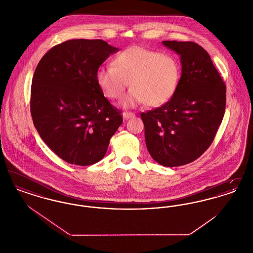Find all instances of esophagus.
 <instances>
[{"mask_svg": "<svg viewBox=\"0 0 253 253\" xmlns=\"http://www.w3.org/2000/svg\"><path fill=\"white\" fill-rule=\"evenodd\" d=\"M122 116H123V118L125 120H129V119H132V118L134 117V114L132 113V112H123Z\"/></svg>", "mask_w": 253, "mask_h": 253, "instance_id": "esophagus-1", "label": "esophagus"}]
</instances>
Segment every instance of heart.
Wrapping results in <instances>:
<instances>
[{"instance_id":"b5f03b06","label":"heart","mask_w":253,"mask_h":253,"mask_svg":"<svg viewBox=\"0 0 253 253\" xmlns=\"http://www.w3.org/2000/svg\"><path fill=\"white\" fill-rule=\"evenodd\" d=\"M180 80V65L169 53L131 46L119 53L113 66H102L96 84L110 99H120L128 84L132 88L121 102L124 108L147 103L159 107L173 96Z\"/></svg>"}]
</instances>
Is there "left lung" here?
Instances as JSON below:
<instances>
[{"label":"left lung","mask_w":253,"mask_h":253,"mask_svg":"<svg viewBox=\"0 0 253 253\" xmlns=\"http://www.w3.org/2000/svg\"><path fill=\"white\" fill-rule=\"evenodd\" d=\"M180 56L182 74L173 96L141 114L147 149L165 167L189 164L212 143L226 109V85L208 52L193 42L164 41Z\"/></svg>","instance_id":"8db88e82"}]
</instances>
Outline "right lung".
I'll use <instances>...</instances> for the list:
<instances>
[{
  "mask_svg": "<svg viewBox=\"0 0 253 253\" xmlns=\"http://www.w3.org/2000/svg\"><path fill=\"white\" fill-rule=\"evenodd\" d=\"M119 48L102 40H69L37 65L30 111L37 131L62 160L89 166L101 160L122 123L96 84L99 66Z\"/></svg>",
  "mask_w": 253,
  "mask_h": 253,
  "instance_id": "add662e5",
  "label": "right lung"
}]
</instances>
